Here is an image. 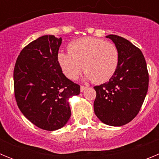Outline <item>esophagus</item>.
Returning <instances> with one entry per match:
<instances>
[{
    "instance_id": "34e87169",
    "label": "esophagus",
    "mask_w": 159,
    "mask_h": 159,
    "mask_svg": "<svg viewBox=\"0 0 159 159\" xmlns=\"http://www.w3.org/2000/svg\"><path fill=\"white\" fill-rule=\"evenodd\" d=\"M86 88H87V87H85V86H80V92H84V91H85V90H86Z\"/></svg>"
}]
</instances>
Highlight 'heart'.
I'll return each mask as SVG.
<instances>
[{
	"label": "heart",
	"mask_w": 159,
	"mask_h": 159,
	"mask_svg": "<svg viewBox=\"0 0 159 159\" xmlns=\"http://www.w3.org/2000/svg\"><path fill=\"white\" fill-rule=\"evenodd\" d=\"M68 52H60L57 60L63 73L75 80L82 72L95 84L107 82L116 73L119 64V52L111 42L95 37H84L71 42Z\"/></svg>",
	"instance_id": "heart-1"
}]
</instances>
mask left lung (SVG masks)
Returning a JSON list of instances; mask_svg holds the SVG:
<instances>
[{"mask_svg": "<svg viewBox=\"0 0 159 159\" xmlns=\"http://www.w3.org/2000/svg\"><path fill=\"white\" fill-rule=\"evenodd\" d=\"M117 46L119 64L116 73L99 86H95L94 111L103 123L120 127L139 112L149 84L147 63L141 50L116 35L107 36Z\"/></svg>", "mask_w": 159, "mask_h": 159, "instance_id": "8db88e82", "label": "left lung"}]
</instances>
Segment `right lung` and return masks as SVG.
I'll return each instance as SVG.
<instances>
[{
  "instance_id": "right-lung-1",
  "label": "right lung",
  "mask_w": 159,
  "mask_h": 159,
  "mask_svg": "<svg viewBox=\"0 0 159 159\" xmlns=\"http://www.w3.org/2000/svg\"><path fill=\"white\" fill-rule=\"evenodd\" d=\"M61 37L43 36L21 50L13 71L14 95L24 116L39 128L56 130L71 116L68 99L80 86L63 74L57 60Z\"/></svg>"
}]
</instances>
